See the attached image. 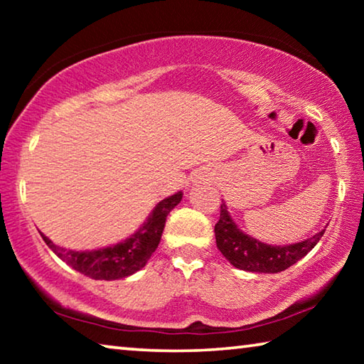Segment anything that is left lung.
Listing matches in <instances>:
<instances>
[{
    "label": "left lung",
    "instance_id": "8db88e82",
    "mask_svg": "<svg viewBox=\"0 0 364 364\" xmlns=\"http://www.w3.org/2000/svg\"><path fill=\"white\" fill-rule=\"evenodd\" d=\"M324 230L305 241L291 245H267L244 234L234 223L223 202L220 220L215 225V237L220 249L232 267L255 273H279L304 258L323 237Z\"/></svg>",
    "mask_w": 364,
    "mask_h": 364
}]
</instances>
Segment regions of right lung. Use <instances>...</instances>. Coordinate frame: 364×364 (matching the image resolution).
Listing matches in <instances>:
<instances>
[{
	"label": "right lung",
	"instance_id": "obj_1",
	"mask_svg": "<svg viewBox=\"0 0 364 364\" xmlns=\"http://www.w3.org/2000/svg\"><path fill=\"white\" fill-rule=\"evenodd\" d=\"M181 197L183 193H176L159 202L149 220L146 221L143 228H139L136 234H133L127 241L112 245V247L75 252L54 245L45 234H41V237L60 260L70 264L73 269L80 271L85 276L106 281L127 278V276L143 268L156 252L160 237H162L167 215L171 208L180 204Z\"/></svg>",
	"mask_w": 364,
	"mask_h": 364
}]
</instances>
